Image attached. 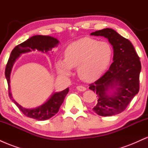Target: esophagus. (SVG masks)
Listing matches in <instances>:
<instances>
[{
	"instance_id": "obj_1",
	"label": "esophagus",
	"mask_w": 148,
	"mask_h": 148,
	"mask_svg": "<svg viewBox=\"0 0 148 148\" xmlns=\"http://www.w3.org/2000/svg\"><path fill=\"white\" fill-rule=\"evenodd\" d=\"M76 89H77L79 91L84 92V91L86 90V88L84 87V86H77V87H76Z\"/></svg>"
}]
</instances>
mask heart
Instances as JSON below:
<instances>
[{"mask_svg": "<svg viewBox=\"0 0 148 148\" xmlns=\"http://www.w3.org/2000/svg\"><path fill=\"white\" fill-rule=\"evenodd\" d=\"M109 44L85 37L73 42L64 51V59L56 62L57 71L63 76L72 74V68L77 67L78 75L87 82L94 81L102 75L112 57Z\"/></svg>", "mask_w": 148, "mask_h": 148, "instance_id": "b5f03b06", "label": "heart"}]
</instances>
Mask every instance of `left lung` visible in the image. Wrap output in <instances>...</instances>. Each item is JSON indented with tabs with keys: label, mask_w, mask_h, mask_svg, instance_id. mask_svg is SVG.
I'll list each match as a JSON object with an SVG mask.
<instances>
[{
	"label": "left lung",
	"mask_w": 148,
	"mask_h": 148,
	"mask_svg": "<svg viewBox=\"0 0 148 148\" xmlns=\"http://www.w3.org/2000/svg\"><path fill=\"white\" fill-rule=\"evenodd\" d=\"M90 35L106 37L113 49V62L108 70L90 85L89 89L98 97L92 110L101 116L118 114L127 108L139 91L140 58L130 40L113 29L104 28Z\"/></svg>",
	"instance_id": "1"
}]
</instances>
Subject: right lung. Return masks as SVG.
Wrapping results in <instances>:
<instances>
[{
    "label": "right lung",
    "mask_w": 148,
    "mask_h": 148,
    "mask_svg": "<svg viewBox=\"0 0 148 148\" xmlns=\"http://www.w3.org/2000/svg\"><path fill=\"white\" fill-rule=\"evenodd\" d=\"M58 44L59 40L55 37L48 36V35H37L30 37L23 43L14 47V49L12 51L8 64L6 65L5 72V75L8 84L9 97L25 116L37 120H45L51 118L58 112L59 108L63 102L64 97L68 93L69 89V88H67L61 92H56L53 93L50 97L47 99V101H45L41 106L34 108H24L18 104L13 99L11 93L10 76H11V72L14 64L21 54L29 53L32 51L35 50L47 53L51 51L53 48L57 47Z\"/></svg>",
    "instance_id": "add662e5"
}]
</instances>
